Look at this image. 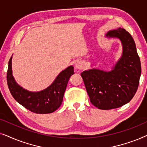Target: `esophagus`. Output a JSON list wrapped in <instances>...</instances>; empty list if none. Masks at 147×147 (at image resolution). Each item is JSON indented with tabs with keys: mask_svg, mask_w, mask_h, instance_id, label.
<instances>
[{
	"mask_svg": "<svg viewBox=\"0 0 147 147\" xmlns=\"http://www.w3.org/2000/svg\"><path fill=\"white\" fill-rule=\"evenodd\" d=\"M75 67L76 69H82L84 67V63L81 61H78L75 63Z\"/></svg>",
	"mask_w": 147,
	"mask_h": 147,
	"instance_id": "obj_1",
	"label": "esophagus"
}]
</instances>
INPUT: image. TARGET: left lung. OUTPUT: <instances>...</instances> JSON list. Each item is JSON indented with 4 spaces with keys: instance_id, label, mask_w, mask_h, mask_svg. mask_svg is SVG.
Returning <instances> with one entry per match:
<instances>
[{
    "instance_id": "8db88e82",
    "label": "left lung",
    "mask_w": 147,
    "mask_h": 147,
    "mask_svg": "<svg viewBox=\"0 0 147 147\" xmlns=\"http://www.w3.org/2000/svg\"><path fill=\"white\" fill-rule=\"evenodd\" d=\"M107 39H118L122 46L121 57L111 70L92 68L82 72L90 102L99 109L119 108L129 102L138 89L141 65L133 38L124 29L111 30Z\"/></svg>"
}]
</instances>
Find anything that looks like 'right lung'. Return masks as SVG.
Returning <instances> with one entry per match:
<instances>
[{
	"mask_svg": "<svg viewBox=\"0 0 147 147\" xmlns=\"http://www.w3.org/2000/svg\"><path fill=\"white\" fill-rule=\"evenodd\" d=\"M12 58L8 65L7 80L8 87L16 101L37 114L52 113L59 108L69 78L74 74L73 66L70 65L60 72L47 88L39 92H31L21 87L15 81L12 71Z\"/></svg>",
	"mask_w": 147,
	"mask_h": 147,
	"instance_id": "obj_1",
	"label": "right lung"
}]
</instances>
